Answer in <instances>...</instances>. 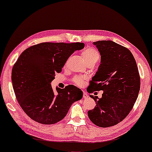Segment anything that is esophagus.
<instances>
[{
    "label": "esophagus",
    "mask_w": 152,
    "mask_h": 152,
    "mask_svg": "<svg viewBox=\"0 0 152 152\" xmlns=\"http://www.w3.org/2000/svg\"><path fill=\"white\" fill-rule=\"evenodd\" d=\"M88 94H87L86 91H83V98L86 99L87 98H88Z\"/></svg>",
    "instance_id": "esophagus-1"
}]
</instances>
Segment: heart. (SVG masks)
I'll return each instance as SVG.
<instances>
[{
  "mask_svg": "<svg viewBox=\"0 0 152 152\" xmlns=\"http://www.w3.org/2000/svg\"><path fill=\"white\" fill-rule=\"evenodd\" d=\"M81 56L83 57L84 62L86 64L90 63H96L99 58V53L96 49L92 47L86 48L82 52ZM86 79L83 77H76L73 79V82L77 86H82L85 83Z\"/></svg>",
  "mask_w": 152,
  "mask_h": 152,
  "instance_id": "b5f03b06",
  "label": "heart"
}]
</instances>
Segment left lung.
I'll use <instances>...</instances> for the list:
<instances>
[{
    "label": "left lung",
    "instance_id": "1",
    "mask_svg": "<svg viewBox=\"0 0 152 152\" xmlns=\"http://www.w3.org/2000/svg\"><path fill=\"white\" fill-rule=\"evenodd\" d=\"M93 44L100 54L101 64L87 90H102L103 94L101 98L89 95L96 105L88 114L94 125L109 127L125 119L132 110L140 89V76L128 48L110 40Z\"/></svg>",
    "mask_w": 152,
    "mask_h": 152
}]
</instances>
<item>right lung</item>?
Here are the masks:
<instances>
[{"instance_id":"right-lung-1","label":"right lung","mask_w":152,"mask_h":152,"mask_svg":"<svg viewBox=\"0 0 152 152\" xmlns=\"http://www.w3.org/2000/svg\"><path fill=\"white\" fill-rule=\"evenodd\" d=\"M84 46L79 42H42L19 56L12 69L11 80L19 105L32 120L55 124L64 118L72 104L82 98L83 92L76 86L57 88L56 94L50 83L69 57Z\"/></svg>"}]
</instances>
